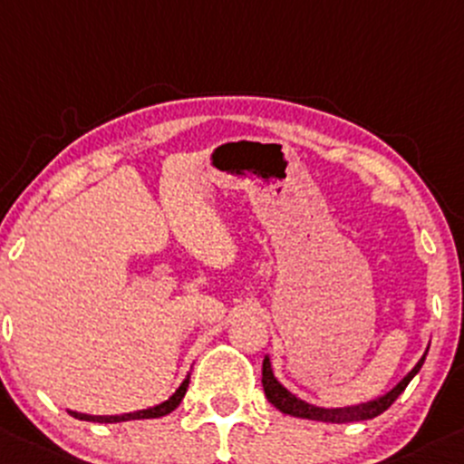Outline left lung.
<instances>
[{"instance_id": "8db88e82", "label": "left lung", "mask_w": 464, "mask_h": 464, "mask_svg": "<svg viewBox=\"0 0 464 464\" xmlns=\"http://www.w3.org/2000/svg\"><path fill=\"white\" fill-rule=\"evenodd\" d=\"M427 353L418 360L416 367L411 369L402 380L384 396L372 400V402L358 404V407H344V409H322V407H314V404L304 402V400L295 398L294 393L286 392L280 382L276 380V375L271 372V362L269 358H265L262 362V387H265L266 398L276 409H280L282 413H289V416L295 418H306V420H320V422H334V425H344V422H358V420H372V418L380 416V413L387 411L400 393L407 389V384L411 382V378L420 372L422 362H425Z\"/></svg>"}]
</instances>
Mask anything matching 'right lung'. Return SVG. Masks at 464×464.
<instances>
[{
    "label": "right lung",
    "instance_id": "right-lung-1",
    "mask_svg": "<svg viewBox=\"0 0 464 464\" xmlns=\"http://www.w3.org/2000/svg\"><path fill=\"white\" fill-rule=\"evenodd\" d=\"M187 387H188V375H187V380L179 384L178 392H175L173 396L167 400V402L158 404V407L144 409V411L124 413V416H86V413H77V411H71V413H72V418H77V420H89V422H124V420H144V418H162V416H167V413L173 411L179 402H182L184 393H187Z\"/></svg>",
    "mask_w": 464,
    "mask_h": 464
}]
</instances>
